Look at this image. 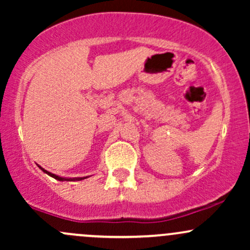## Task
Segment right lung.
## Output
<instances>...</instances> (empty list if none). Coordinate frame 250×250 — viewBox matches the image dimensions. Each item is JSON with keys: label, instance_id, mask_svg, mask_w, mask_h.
Listing matches in <instances>:
<instances>
[{"label": "right lung", "instance_id": "right-lung-1", "mask_svg": "<svg viewBox=\"0 0 250 250\" xmlns=\"http://www.w3.org/2000/svg\"><path fill=\"white\" fill-rule=\"evenodd\" d=\"M40 167V166H39ZM41 168V167H40ZM42 169V171H44L45 174H48L49 175V176H51V177H54V179H56V180H59V181H80V180H83V179H87V177H75V179H65V177H60V176H57V175H55V174H51V173H49V171H47L45 170V169H43V168H41Z\"/></svg>", "mask_w": 250, "mask_h": 250}]
</instances>
